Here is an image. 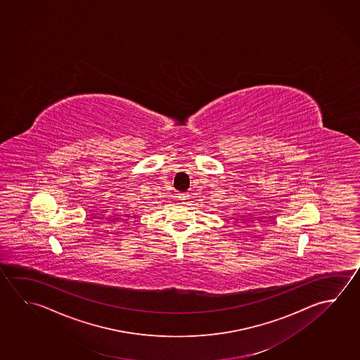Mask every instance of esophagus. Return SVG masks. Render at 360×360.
<instances>
[{"instance_id":"esophagus-1","label":"esophagus","mask_w":360,"mask_h":360,"mask_svg":"<svg viewBox=\"0 0 360 360\" xmlns=\"http://www.w3.org/2000/svg\"><path fill=\"white\" fill-rule=\"evenodd\" d=\"M178 198H179V201L182 202V203H186L187 200H188V195H184V193H179Z\"/></svg>"}]
</instances>
